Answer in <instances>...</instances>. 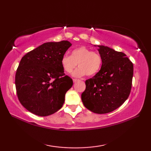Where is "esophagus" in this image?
Listing matches in <instances>:
<instances>
[{
    "instance_id": "esophagus-1",
    "label": "esophagus",
    "mask_w": 151,
    "mask_h": 151,
    "mask_svg": "<svg viewBox=\"0 0 151 151\" xmlns=\"http://www.w3.org/2000/svg\"><path fill=\"white\" fill-rule=\"evenodd\" d=\"M73 82H77L78 80V79H75V78H73Z\"/></svg>"
}]
</instances>
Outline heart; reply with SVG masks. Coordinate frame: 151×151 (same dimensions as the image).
Masks as SVG:
<instances>
[{"label":"heart","instance_id":"b5f03b06","mask_svg":"<svg viewBox=\"0 0 151 151\" xmlns=\"http://www.w3.org/2000/svg\"><path fill=\"white\" fill-rule=\"evenodd\" d=\"M77 63L79 67L73 73L74 76L79 77L85 75L93 76L100 70L102 59L99 53L85 47H81L73 49L70 56L64 55L61 60L63 69L67 73H71Z\"/></svg>","mask_w":151,"mask_h":151}]
</instances>
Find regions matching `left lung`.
I'll use <instances>...</instances> for the list:
<instances>
[{"label": "left lung", "mask_w": 151, "mask_h": 151, "mask_svg": "<svg viewBox=\"0 0 151 151\" xmlns=\"http://www.w3.org/2000/svg\"><path fill=\"white\" fill-rule=\"evenodd\" d=\"M99 47L102 67L93 77L86 80V89L81 97L89 110L104 114L116 110L129 97L134 67L123 52L103 45Z\"/></svg>", "instance_id": "obj_1"}]
</instances>
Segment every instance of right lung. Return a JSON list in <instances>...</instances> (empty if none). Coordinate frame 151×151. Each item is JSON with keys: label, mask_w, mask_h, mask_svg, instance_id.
Segmentation results:
<instances>
[{"label": "right lung", "mask_w": 151, "mask_h": 151, "mask_svg": "<svg viewBox=\"0 0 151 151\" xmlns=\"http://www.w3.org/2000/svg\"><path fill=\"white\" fill-rule=\"evenodd\" d=\"M71 46L68 41L45 43L22 58L15 74L19 102L39 116L58 111L73 80L65 75L61 60Z\"/></svg>", "instance_id": "obj_1"}]
</instances>
